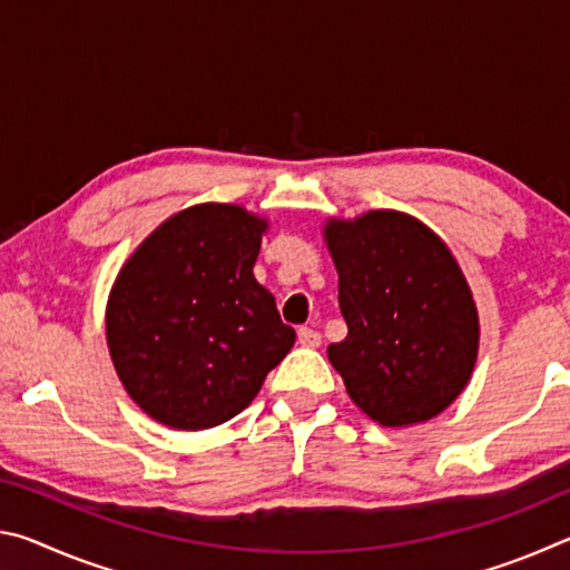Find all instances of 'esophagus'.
<instances>
[{
    "label": "esophagus",
    "mask_w": 570,
    "mask_h": 570,
    "mask_svg": "<svg viewBox=\"0 0 570 570\" xmlns=\"http://www.w3.org/2000/svg\"><path fill=\"white\" fill-rule=\"evenodd\" d=\"M298 342H302V346H320L322 344V334L314 330V326H302V330H298Z\"/></svg>",
    "instance_id": "obj_1"
}]
</instances>
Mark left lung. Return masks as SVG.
<instances>
[{"label": "left lung", "mask_w": 570, "mask_h": 570, "mask_svg": "<svg viewBox=\"0 0 570 570\" xmlns=\"http://www.w3.org/2000/svg\"><path fill=\"white\" fill-rule=\"evenodd\" d=\"M346 340L330 344L352 402L382 428L445 412L478 362L480 320L445 240L402 210L326 218Z\"/></svg>", "instance_id": "1"}]
</instances>
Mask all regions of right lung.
<instances>
[{"mask_svg":"<svg viewBox=\"0 0 570 570\" xmlns=\"http://www.w3.org/2000/svg\"><path fill=\"white\" fill-rule=\"evenodd\" d=\"M268 220L198 204L163 220L115 276L105 306L110 360L138 407L173 430L236 417L284 360L282 322L254 264Z\"/></svg>","mask_w":570,"mask_h":570,"instance_id":"add662e5","label":"right lung"}]
</instances>
